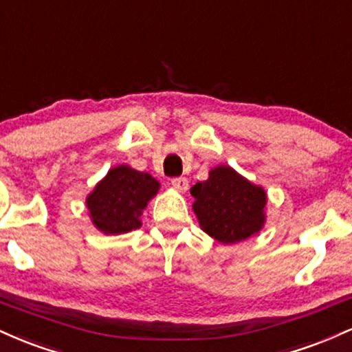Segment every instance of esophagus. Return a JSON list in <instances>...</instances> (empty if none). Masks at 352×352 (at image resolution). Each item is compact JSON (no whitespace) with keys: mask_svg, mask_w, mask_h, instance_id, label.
<instances>
[{"mask_svg":"<svg viewBox=\"0 0 352 352\" xmlns=\"http://www.w3.org/2000/svg\"><path fill=\"white\" fill-rule=\"evenodd\" d=\"M172 187L175 190H179V192H187L188 190V180L185 179V177H175V179H172Z\"/></svg>","mask_w":352,"mask_h":352,"instance_id":"1","label":"esophagus"}]
</instances>
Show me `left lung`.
I'll return each mask as SVG.
<instances>
[{"label":"left lung","instance_id":"obj_1","mask_svg":"<svg viewBox=\"0 0 352 352\" xmlns=\"http://www.w3.org/2000/svg\"><path fill=\"white\" fill-rule=\"evenodd\" d=\"M201 230L223 245L238 243L265 225L266 192L232 167L218 165L190 188Z\"/></svg>","mask_w":352,"mask_h":352}]
</instances>
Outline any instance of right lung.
Returning a JSON list of instances; mask_svg holds the SVG:
<instances>
[{"label": "right lung", "mask_w": 352, "mask_h": 352, "mask_svg": "<svg viewBox=\"0 0 352 352\" xmlns=\"http://www.w3.org/2000/svg\"><path fill=\"white\" fill-rule=\"evenodd\" d=\"M160 184L151 173L117 165L87 195L86 205L94 227L106 235H120L140 228V215Z\"/></svg>", "instance_id": "right-lung-1"}]
</instances>
